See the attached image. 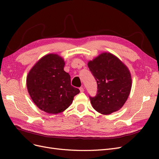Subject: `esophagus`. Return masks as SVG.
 I'll list each match as a JSON object with an SVG mask.
<instances>
[{
  "label": "esophagus",
  "mask_w": 159,
  "mask_h": 159,
  "mask_svg": "<svg viewBox=\"0 0 159 159\" xmlns=\"http://www.w3.org/2000/svg\"><path fill=\"white\" fill-rule=\"evenodd\" d=\"M80 92H84V88L83 87H81L80 88Z\"/></svg>",
  "instance_id": "obj_1"
}]
</instances>
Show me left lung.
I'll return each instance as SVG.
<instances>
[{
	"label": "left lung",
	"mask_w": 159,
	"mask_h": 159,
	"mask_svg": "<svg viewBox=\"0 0 159 159\" xmlns=\"http://www.w3.org/2000/svg\"><path fill=\"white\" fill-rule=\"evenodd\" d=\"M98 83V94L90 97L93 109L103 115L121 109L132 87L131 74L127 66L110 52H102L88 63Z\"/></svg>",
	"instance_id": "1"
}]
</instances>
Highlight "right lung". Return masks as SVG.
<instances>
[{"mask_svg":"<svg viewBox=\"0 0 159 159\" xmlns=\"http://www.w3.org/2000/svg\"><path fill=\"white\" fill-rule=\"evenodd\" d=\"M65 61L56 54H48L32 66L26 77V87L32 102L43 111L57 114L73 102L80 90L71 85L64 70Z\"/></svg>","mask_w":159,"mask_h":159,"instance_id":"1","label":"right lung"}]
</instances>
